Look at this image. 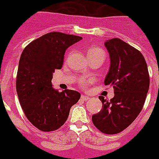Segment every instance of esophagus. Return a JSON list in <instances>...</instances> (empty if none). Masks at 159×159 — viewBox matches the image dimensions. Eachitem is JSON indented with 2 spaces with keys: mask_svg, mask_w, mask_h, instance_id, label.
I'll list each match as a JSON object with an SVG mask.
<instances>
[{
  "mask_svg": "<svg viewBox=\"0 0 159 159\" xmlns=\"http://www.w3.org/2000/svg\"><path fill=\"white\" fill-rule=\"evenodd\" d=\"M81 99H82V100H83V101H88V100H89V96H87V95H81Z\"/></svg>",
  "mask_w": 159,
  "mask_h": 159,
  "instance_id": "esophagus-1",
  "label": "esophagus"
}]
</instances>
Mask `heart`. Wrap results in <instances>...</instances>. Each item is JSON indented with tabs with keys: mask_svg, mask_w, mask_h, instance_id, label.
Wrapping results in <instances>:
<instances>
[{
	"mask_svg": "<svg viewBox=\"0 0 159 159\" xmlns=\"http://www.w3.org/2000/svg\"><path fill=\"white\" fill-rule=\"evenodd\" d=\"M100 53H104L105 54V52L101 48L97 47V46H91V47H89L88 48V51H87L88 56L97 55V54H100ZM91 82H92L91 79H81L80 80V84L81 87L86 88V87L89 86V84H90Z\"/></svg>",
	"mask_w": 159,
	"mask_h": 159,
	"instance_id": "heart-1",
	"label": "heart"
}]
</instances>
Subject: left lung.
Wrapping results in <instances>:
<instances>
[{"label":"left lung","mask_w":159,"mask_h":159,"mask_svg":"<svg viewBox=\"0 0 159 159\" xmlns=\"http://www.w3.org/2000/svg\"><path fill=\"white\" fill-rule=\"evenodd\" d=\"M111 58L106 85H112L115 96L99 97L102 109L92 116L93 124L105 134H116L133 122L143 109L149 89V74L140 51L119 39L105 43Z\"/></svg>","instance_id":"1"}]
</instances>
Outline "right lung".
Segmentation results:
<instances>
[{"label": "right lung", "instance_id": "1", "mask_svg": "<svg viewBox=\"0 0 159 159\" xmlns=\"http://www.w3.org/2000/svg\"><path fill=\"white\" fill-rule=\"evenodd\" d=\"M79 36L52 32L30 43L21 52L16 87L19 102L31 123L43 132L58 130L65 123L70 108L80 94L72 89L58 92L52 88V73L60 70L69 47Z\"/></svg>", "mask_w": 159, "mask_h": 159}]
</instances>
